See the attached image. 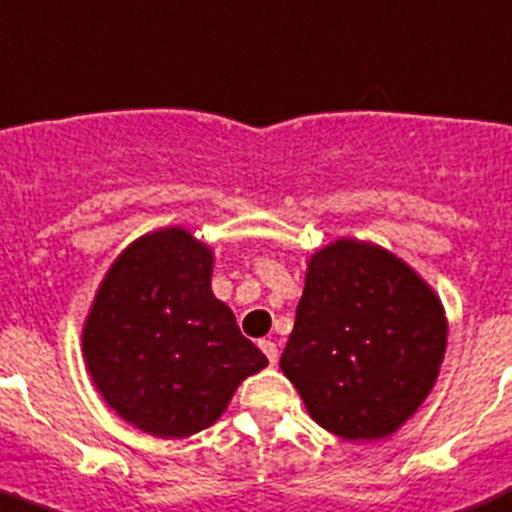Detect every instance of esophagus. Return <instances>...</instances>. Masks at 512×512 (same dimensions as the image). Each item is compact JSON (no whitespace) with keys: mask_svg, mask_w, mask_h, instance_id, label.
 I'll return each instance as SVG.
<instances>
[{"mask_svg":"<svg viewBox=\"0 0 512 512\" xmlns=\"http://www.w3.org/2000/svg\"><path fill=\"white\" fill-rule=\"evenodd\" d=\"M260 348H262V353H265V356H267V361H270L272 366L278 364V356H280V351H278V343H272V341H260Z\"/></svg>","mask_w":512,"mask_h":512,"instance_id":"34e87169","label":"esophagus"}]
</instances>
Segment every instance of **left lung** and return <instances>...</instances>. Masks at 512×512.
I'll return each instance as SVG.
<instances>
[{"mask_svg": "<svg viewBox=\"0 0 512 512\" xmlns=\"http://www.w3.org/2000/svg\"><path fill=\"white\" fill-rule=\"evenodd\" d=\"M447 328L442 300L414 267L341 237L310 255L280 369L323 429L384 439L432 391Z\"/></svg>", "mask_w": 512, "mask_h": 512, "instance_id": "8db88e82", "label": "left lung"}]
</instances>
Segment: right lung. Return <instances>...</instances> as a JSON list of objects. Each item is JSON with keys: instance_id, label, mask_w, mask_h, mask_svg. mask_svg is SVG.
Wrapping results in <instances>:
<instances>
[{"instance_id": "add662e5", "label": "right lung", "mask_w": 512, "mask_h": 512, "mask_svg": "<svg viewBox=\"0 0 512 512\" xmlns=\"http://www.w3.org/2000/svg\"><path fill=\"white\" fill-rule=\"evenodd\" d=\"M214 252L184 227L141 234L108 267L83 323L95 389L164 439L212 427L267 358L212 293Z\"/></svg>"}]
</instances>
